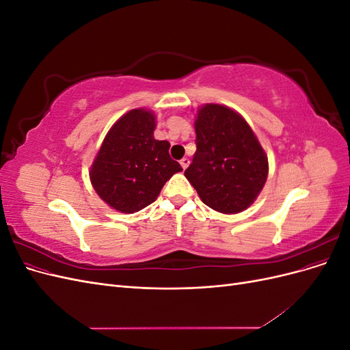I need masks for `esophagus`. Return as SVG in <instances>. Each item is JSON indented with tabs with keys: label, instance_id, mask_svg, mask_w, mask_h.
<instances>
[{
	"label": "esophagus",
	"instance_id": "1",
	"mask_svg": "<svg viewBox=\"0 0 350 350\" xmlns=\"http://www.w3.org/2000/svg\"><path fill=\"white\" fill-rule=\"evenodd\" d=\"M179 163H181L183 169L185 171V169H187L188 165H189V159H188V157H184V159H181V161H179Z\"/></svg>",
	"mask_w": 350,
	"mask_h": 350
}]
</instances>
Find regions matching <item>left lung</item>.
I'll list each match as a JSON object with an SVG mask.
<instances>
[{
	"label": "left lung",
	"instance_id": "8db88e82",
	"mask_svg": "<svg viewBox=\"0 0 350 350\" xmlns=\"http://www.w3.org/2000/svg\"><path fill=\"white\" fill-rule=\"evenodd\" d=\"M194 129L197 150L185 178L219 213L247 210L269 175V159L257 135L241 113L219 103L197 109Z\"/></svg>",
	"mask_w": 350,
	"mask_h": 350
}]
</instances>
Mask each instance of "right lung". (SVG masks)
I'll return each instance as SVG.
<instances>
[{"instance_id": "right-lung-1", "label": "right lung", "mask_w": 350, "mask_h": 350, "mask_svg": "<svg viewBox=\"0 0 350 350\" xmlns=\"http://www.w3.org/2000/svg\"><path fill=\"white\" fill-rule=\"evenodd\" d=\"M156 115L146 108L124 113L105 135L90 166L96 194L116 211L135 213L152 204L167 179L183 167L169 142L154 139Z\"/></svg>"}]
</instances>
